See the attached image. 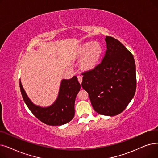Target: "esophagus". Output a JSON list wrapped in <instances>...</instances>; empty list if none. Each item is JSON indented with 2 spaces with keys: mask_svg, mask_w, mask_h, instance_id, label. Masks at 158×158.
<instances>
[{
  "mask_svg": "<svg viewBox=\"0 0 158 158\" xmlns=\"http://www.w3.org/2000/svg\"><path fill=\"white\" fill-rule=\"evenodd\" d=\"M77 79H78V81L80 83V84H81L82 81H83V77H82V75H78Z\"/></svg>",
  "mask_w": 158,
  "mask_h": 158,
  "instance_id": "esophagus-1",
  "label": "esophagus"
}]
</instances>
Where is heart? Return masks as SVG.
I'll list each match as a JSON object with an SVG mask.
<instances>
[{
  "label": "heart",
  "instance_id": "1",
  "mask_svg": "<svg viewBox=\"0 0 158 158\" xmlns=\"http://www.w3.org/2000/svg\"><path fill=\"white\" fill-rule=\"evenodd\" d=\"M103 53V47L98 43L88 42L82 45L77 51L79 57H83V65L86 68H93L100 62Z\"/></svg>",
  "mask_w": 158,
  "mask_h": 158
}]
</instances>
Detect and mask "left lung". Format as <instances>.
Instances as JSON below:
<instances>
[{
	"instance_id": "left-lung-1",
	"label": "left lung",
	"mask_w": 158,
	"mask_h": 158,
	"mask_svg": "<svg viewBox=\"0 0 158 158\" xmlns=\"http://www.w3.org/2000/svg\"><path fill=\"white\" fill-rule=\"evenodd\" d=\"M106 50L101 63L83 72L82 87L94 110L103 115L121 113L136 90L135 64L132 54L112 37L105 38Z\"/></svg>"
}]
</instances>
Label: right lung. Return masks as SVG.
<instances>
[{
  "label": "right lung",
  "instance_id": "add662e5",
  "mask_svg": "<svg viewBox=\"0 0 158 158\" xmlns=\"http://www.w3.org/2000/svg\"><path fill=\"white\" fill-rule=\"evenodd\" d=\"M81 85L76 76L70 79H63L60 85L58 97L48 107L34 105L27 96L20 81V89L26 105L35 117L52 126H60L70 122L74 117L75 98L80 90Z\"/></svg>",
  "mask_w": 158,
  "mask_h": 158
}]
</instances>
